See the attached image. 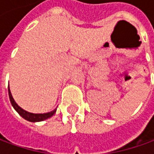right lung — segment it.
Wrapping results in <instances>:
<instances>
[{
	"mask_svg": "<svg viewBox=\"0 0 154 154\" xmlns=\"http://www.w3.org/2000/svg\"><path fill=\"white\" fill-rule=\"evenodd\" d=\"M8 95H9V98H10V102L12 103L13 107L14 108V109L20 114V115L24 118L26 119L27 121L32 122H41L44 121V120H46L48 118L51 117L52 116L54 115L56 113V109H55L54 110H52L51 112H48V113H44V114H35V113H31V112H28L26 110L23 109L21 107H20L18 105V103H16L14 101V99L13 98L12 96V93H11V91L9 89V86H8Z\"/></svg>",
	"mask_w": 154,
	"mask_h": 154,
	"instance_id": "obj_1",
	"label": "right lung"
}]
</instances>
